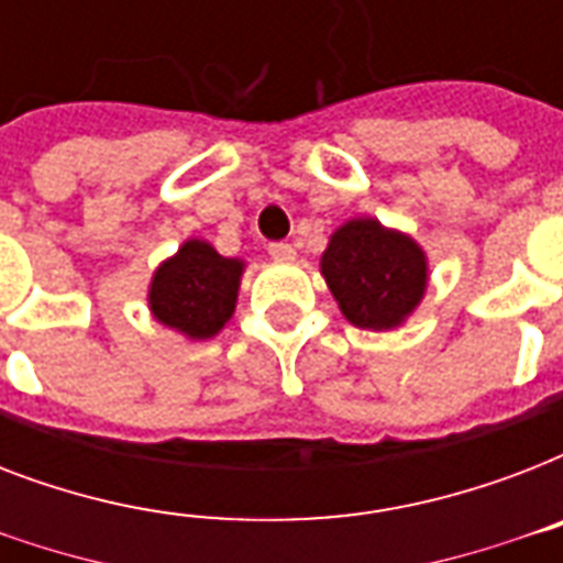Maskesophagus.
I'll return each instance as SVG.
<instances>
[{"instance_id":"34e87169","label":"esophagus","mask_w":563,"mask_h":563,"mask_svg":"<svg viewBox=\"0 0 563 563\" xmlns=\"http://www.w3.org/2000/svg\"><path fill=\"white\" fill-rule=\"evenodd\" d=\"M268 254H272V260H277V263H291V260H295V247H291L289 242H274V245H268Z\"/></svg>"}]
</instances>
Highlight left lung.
<instances>
[{"label":"left lung","instance_id":"obj_1","mask_svg":"<svg viewBox=\"0 0 563 563\" xmlns=\"http://www.w3.org/2000/svg\"><path fill=\"white\" fill-rule=\"evenodd\" d=\"M321 277L342 316L360 330H397L415 316L429 286L427 251L374 216L347 219L321 254Z\"/></svg>","mask_w":563,"mask_h":563}]
</instances>
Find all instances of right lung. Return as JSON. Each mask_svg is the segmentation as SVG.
Masks as SVG:
<instances>
[{
  "label": "right lung",
  "mask_w": 563,
  "mask_h": 563,
  "mask_svg": "<svg viewBox=\"0 0 563 563\" xmlns=\"http://www.w3.org/2000/svg\"><path fill=\"white\" fill-rule=\"evenodd\" d=\"M245 260L221 256L210 242L187 239L166 256L148 283V312L189 342H207L236 312Z\"/></svg>",
  "instance_id": "add662e5"
}]
</instances>
